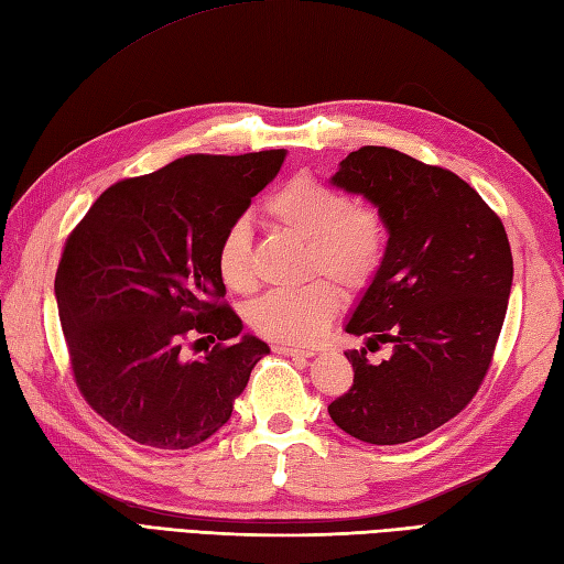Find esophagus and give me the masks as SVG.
<instances>
[{"mask_svg":"<svg viewBox=\"0 0 564 564\" xmlns=\"http://www.w3.org/2000/svg\"><path fill=\"white\" fill-rule=\"evenodd\" d=\"M273 352H279V356H291V358H312L314 350L310 348H295V346H283V344H276L271 346Z\"/></svg>","mask_w":564,"mask_h":564,"instance_id":"esophagus-1","label":"esophagus"}]
</instances>
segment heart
Returning <instances> with one entry per match:
<instances>
[{
	"mask_svg": "<svg viewBox=\"0 0 564 564\" xmlns=\"http://www.w3.org/2000/svg\"><path fill=\"white\" fill-rule=\"evenodd\" d=\"M273 228L305 240L303 273L319 278L288 291H271L247 310L252 329L279 344H310L317 338L341 305L332 278L350 293L365 291L382 269L389 247V226L382 208L356 199L326 182L295 175L271 192L261 204ZM220 281L235 293H250L257 285L252 267V230L247 220H235L220 235L216 250Z\"/></svg>",
	"mask_w": 564,
	"mask_h": 564,
	"instance_id": "heart-1",
	"label": "heart"
}]
</instances>
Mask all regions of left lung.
<instances>
[{"mask_svg": "<svg viewBox=\"0 0 564 564\" xmlns=\"http://www.w3.org/2000/svg\"><path fill=\"white\" fill-rule=\"evenodd\" d=\"M332 182L387 218V259L346 332L394 352L372 365L348 350L352 384L329 415L360 442H413L459 415L490 370L514 273L507 232L459 175L394 149L348 153Z\"/></svg>", "mask_w": 564, "mask_h": 564, "instance_id": "left-lung-1", "label": "left lung"}]
</instances>
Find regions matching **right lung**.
<instances>
[{
    "mask_svg": "<svg viewBox=\"0 0 564 564\" xmlns=\"http://www.w3.org/2000/svg\"><path fill=\"white\" fill-rule=\"evenodd\" d=\"M283 149L192 153L105 189L64 242L55 279L74 382L124 437L189 449L228 423L269 346L223 303L220 235L276 177ZM217 346L202 359L186 348Z\"/></svg>",
    "mask_w": 564,
    "mask_h": 564,
    "instance_id": "obj_1",
    "label": "right lung"
}]
</instances>
